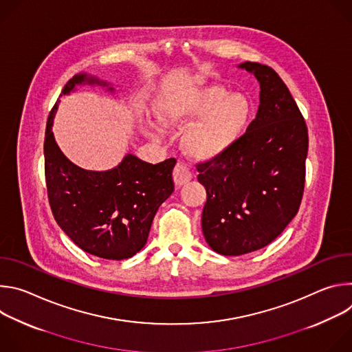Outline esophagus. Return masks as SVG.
<instances>
[{
  "instance_id": "obj_1",
  "label": "esophagus",
  "mask_w": 352,
  "mask_h": 352,
  "mask_svg": "<svg viewBox=\"0 0 352 352\" xmlns=\"http://www.w3.org/2000/svg\"><path fill=\"white\" fill-rule=\"evenodd\" d=\"M173 177H174L175 185H177V186H182V185H185L186 182H189V181L192 179V173H190V170H189L185 164L178 163V164L174 167Z\"/></svg>"
}]
</instances>
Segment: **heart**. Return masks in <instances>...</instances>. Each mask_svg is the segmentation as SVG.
Instances as JSON below:
<instances>
[{"instance_id": "obj_1", "label": "heart", "mask_w": 352, "mask_h": 352, "mask_svg": "<svg viewBox=\"0 0 352 352\" xmlns=\"http://www.w3.org/2000/svg\"><path fill=\"white\" fill-rule=\"evenodd\" d=\"M250 104L241 94L221 86L173 96L156 104L157 120L167 126H189L182 136L185 152L200 160H210L230 150L245 133Z\"/></svg>"}]
</instances>
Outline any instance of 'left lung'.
Instances as JSON below:
<instances>
[{
  "label": "left lung",
  "mask_w": 352,
  "mask_h": 352,
  "mask_svg": "<svg viewBox=\"0 0 352 352\" xmlns=\"http://www.w3.org/2000/svg\"><path fill=\"white\" fill-rule=\"evenodd\" d=\"M239 68L261 85L256 118L226 153L197 164L206 189L202 231L214 252L238 256L274 241L298 213L305 186L308 128L278 74Z\"/></svg>",
  "instance_id": "left-lung-1"
}]
</instances>
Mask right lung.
Returning <instances> with one entry per match:
<instances>
[{
  "label": "right lung",
  "mask_w": 352,
  "mask_h": 352,
  "mask_svg": "<svg viewBox=\"0 0 352 352\" xmlns=\"http://www.w3.org/2000/svg\"><path fill=\"white\" fill-rule=\"evenodd\" d=\"M82 83L109 86L79 74L67 82L61 96ZM57 109L58 103L50 111L44 139L47 195L57 224L90 255L109 261L132 258L144 246L156 212L174 190L177 160L150 164L126 155L113 170H83L56 143L52 126Z\"/></svg>",
  "instance_id": "right-lung-1"
}]
</instances>
